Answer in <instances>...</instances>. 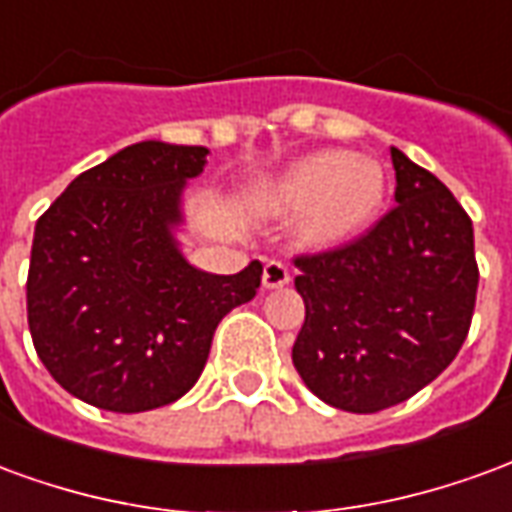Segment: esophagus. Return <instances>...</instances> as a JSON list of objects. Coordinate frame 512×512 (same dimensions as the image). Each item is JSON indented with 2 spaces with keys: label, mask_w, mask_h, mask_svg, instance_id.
Wrapping results in <instances>:
<instances>
[{
  "label": "esophagus",
  "mask_w": 512,
  "mask_h": 512,
  "mask_svg": "<svg viewBox=\"0 0 512 512\" xmlns=\"http://www.w3.org/2000/svg\"><path fill=\"white\" fill-rule=\"evenodd\" d=\"M290 282V271L285 263H279V260H268L266 268H263V288L268 290H277L285 288Z\"/></svg>",
  "instance_id": "esophagus-1"
}]
</instances>
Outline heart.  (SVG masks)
<instances>
[{
  "label": "heart",
  "instance_id": "obj_1",
  "mask_svg": "<svg viewBox=\"0 0 512 512\" xmlns=\"http://www.w3.org/2000/svg\"><path fill=\"white\" fill-rule=\"evenodd\" d=\"M384 197V169L348 150L301 158L277 180L268 208L301 213V235L312 244L343 241L362 230Z\"/></svg>",
  "mask_w": 512,
  "mask_h": 512
}]
</instances>
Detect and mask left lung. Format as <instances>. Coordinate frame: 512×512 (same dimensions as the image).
I'll return each instance as SVG.
<instances>
[{
    "instance_id": "1",
    "label": "left lung",
    "mask_w": 512,
    "mask_h": 512,
    "mask_svg": "<svg viewBox=\"0 0 512 512\" xmlns=\"http://www.w3.org/2000/svg\"><path fill=\"white\" fill-rule=\"evenodd\" d=\"M395 208L356 241L301 255L304 326L293 365L312 395L376 414L428 386L461 351L477 299L469 213L392 147Z\"/></svg>"
}]
</instances>
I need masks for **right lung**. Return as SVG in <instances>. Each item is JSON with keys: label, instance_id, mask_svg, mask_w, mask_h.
Returning a JSON list of instances; mask_svg holds the SVG:
<instances>
[{"label": "right lung", "instance_id": "obj_1", "mask_svg": "<svg viewBox=\"0 0 512 512\" xmlns=\"http://www.w3.org/2000/svg\"><path fill=\"white\" fill-rule=\"evenodd\" d=\"M208 147L136 142L87 169L35 224L27 318L40 362L90 406L136 414L197 384L216 326L263 266L222 277L180 252L186 180Z\"/></svg>", "mask_w": 512, "mask_h": 512}]
</instances>
